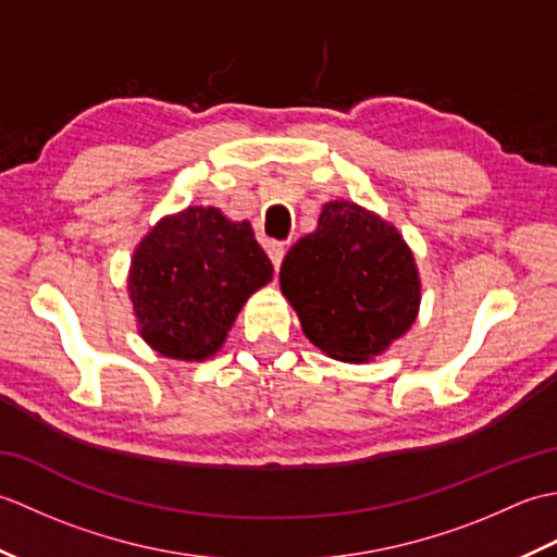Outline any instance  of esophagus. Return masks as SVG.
<instances>
[{
  "instance_id": "obj_1",
  "label": "esophagus",
  "mask_w": 557,
  "mask_h": 557,
  "mask_svg": "<svg viewBox=\"0 0 557 557\" xmlns=\"http://www.w3.org/2000/svg\"><path fill=\"white\" fill-rule=\"evenodd\" d=\"M265 251H268V256H270V260H272V268L280 270L282 258H285V244L268 242V244H265Z\"/></svg>"
}]
</instances>
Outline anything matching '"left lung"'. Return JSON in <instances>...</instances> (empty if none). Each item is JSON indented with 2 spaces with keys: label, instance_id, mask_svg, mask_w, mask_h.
<instances>
[{
  "label": "left lung",
  "instance_id": "left-lung-1",
  "mask_svg": "<svg viewBox=\"0 0 557 557\" xmlns=\"http://www.w3.org/2000/svg\"><path fill=\"white\" fill-rule=\"evenodd\" d=\"M280 289L304 335L339 361H371L413 325L421 280L405 236L354 200H330L289 248Z\"/></svg>",
  "mask_w": 557,
  "mask_h": 557
}]
</instances>
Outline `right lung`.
<instances>
[{"instance_id": "1", "label": "right lung", "mask_w": 557, "mask_h": 557, "mask_svg": "<svg viewBox=\"0 0 557 557\" xmlns=\"http://www.w3.org/2000/svg\"><path fill=\"white\" fill-rule=\"evenodd\" d=\"M270 280L272 263L251 222L188 206L140 239L126 289L150 349L176 361H206L222 349L248 297Z\"/></svg>"}]
</instances>
